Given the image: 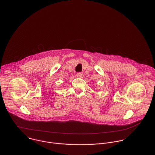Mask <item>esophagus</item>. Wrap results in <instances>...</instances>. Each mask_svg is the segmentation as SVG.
I'll return each instance as SVG.
<instances>
[{"instance_id":"34e87169","label":"esophagus","mask_w":155,"mask_h":155,"mask_svg":"<svg viewBox=\"0 0 155 155\" xmlns=\"http://www.w3.org/2000/svg\"><path fill=\"white\" fill-rule=\"evenodd\" d=\"M83 74H82V73H81V72H78V73H77V77H78V78H83Z\"/></svg>"}]
</instances>
